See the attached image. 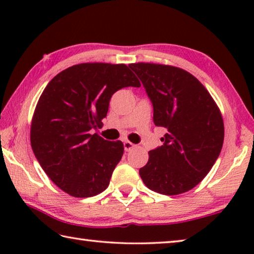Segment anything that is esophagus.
Wrapping results in <instances>:
<instances>
[{
	"label": "esophagus",
	"mask_w": 254,
	"mask_h": 254,
	"mask_svg": "<svg viewBox=\"0 0 254 254\" xmlns=\"http://www.w3.org/2000/svg\"><path fill=\"white\" fill-rule=\"evenodd\" d=\"M123 145H124V150H126V151H130V150H132L135 147V144H133L132 142H130V141H127V140L124 141Z\"/></svg>",
	"instance_id": "1"
}]
</instances>
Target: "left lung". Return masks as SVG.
Wrapping results in <instances>:
<instances>
[{
    "mask_svg": "<svg viewBox=\"0 0 254 254\" xmlns=\"http://www.w3.org/2000/svg\"><path fill=\"white\" fill-rule=\"evenodd\" d=\"M139 77L153 106V122L167 128L161 147L149 151L139 170L145 186L178 195L198 185L220 156L224 141L221 112L196 77L180 68L137 63Z\"/></svg>",
    "mask_w": 254,
    "mask_h": 254,
    "instance_id": "8db88e82",
    "label": "left lung"
}]
</instances>
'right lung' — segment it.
<instances>
[{
    "mask_svg": "<svg viewBox=\"0 0 254 254\" xmlns=\"http://www.w3.org/2000/svg\"><path fill=\"white\" fill-rule=\"evenodd\" d=\"M141 84L127 65L86 63L49 81L31 123V147L47 176L74 197H92L109 187L123 156L121 141L104 140L100 127L113 94Z\"/></svg>",
    "mask_w": 254,
    "mask_h": 254,
    "instance_id": "obj_1",
    "label": "right lung"
}]
</instances>
